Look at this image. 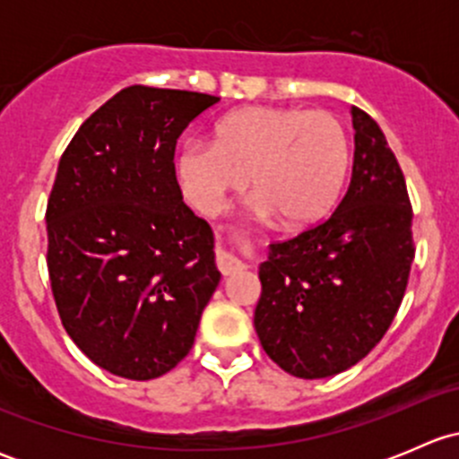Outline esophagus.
<instances>
[{
    "mask_svg": "<svg viewBox=\"0 0 459 459\" xmlns=\"http://www.w3.org/2000/svg\"><path fill=\"white\" fill-rule=\"evenodd\" d=\"M217 266H220V271L224 273V275H233V273L242 271L244 262L235 257L233 253L224 251V248H217Z\"/></svg>",
    "mask_w": 459,
    "mask_h": 459,
    "instance_id": "esophagus-1",
    "label": "esophagus"
}]
</instances>
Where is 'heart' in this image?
I'll use <instances>...</instances> for the list:
<instances>
[{
	"label": "heart",
	"mask_w": 459,
	"mask_h": 459,
	"mask_svg": "<svg viewBox=\"0 0 459 459\" xmlns=\"http://www.w3.org/2000/svg\"><path fill=\"white\" fill-rule=\"evenodd\" d=\"M349 169V140L328 110L247 106L224 115L211 143L191 142L175 157L182 195L202 215H217L253 184L257 208L289 229L331 212Z\"/></svg>",
	"instance_id": "heart-1"
}]
</instances>
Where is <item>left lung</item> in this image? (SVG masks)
<instances>
[{"label":"left lung","mask_w":459,"mask_h":459,"mask_svg":"<svg viewBox=\"0 0 459 459\" xmlns=\"http://www.w3.org/2000/svg\"><path fill=\"white\" fill-rule=\"evenodd\" d=\"M353 173L322 224L268 247L259 266L255 331L268 358L302 379L331 377L359 359L391 326L406 284L413 211L382 128L351 108Z\"/></svg>","instance_id":"1"}]
</instances>
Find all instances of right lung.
Returning a JSON list of instances; mask_svg holds the SVG:
<instances>
[{"instance_id":"add662e5","label":"right lung","mask_w":459,"mask_h":459,"mask_svg":"<svg viewBox=\"0 0 459 459\" xmlns=\"http://www.w3.org/2000/svg\"><path fill=\"white\" fill-rule=\"evenodd\" d=\"M217 101L128 86L59 160L46 208L50 289L71 340L119 377L178 367L220 284L212 230L184 204L173 161L184 128Z\"/></svg>"}]
</instances>
